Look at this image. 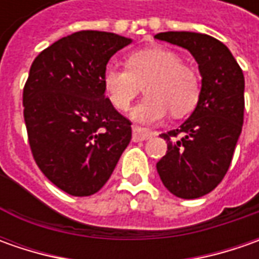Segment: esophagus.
Instances as JSON below:
<instances>
[{
  "instance_id": "esophagus-1",
  "label": "esophagus",
  "mask_w": 259,
  "mask_h": 259,
  "mask_svg": "<svg viewBox=\"0 0 259 259\" xmlns=\"http://www.w3.org/2000/svg\"><path fill=\"white\" fill-rule=\"evenodd\" d=\"M154 133L147 130V128H143V126H137L134 125L133 126V141H144L147 138L153 137Z\"/></svg>"
}]
</instances>
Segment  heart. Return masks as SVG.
<instances>
[{
	"label": "heart",
	"mask_w": 259,
	"mask_h": 259,
	"mask_svg": "<svg viewBox=\"0 0 259 259\" xmlns=\"http://www.w3.org/2000/svg\"><path fill=\"white\" fill-rule=\"evenodd\" d=\"M105 94L118 111H126L145 91L133 116L141 122L160 119L170 111L179 118L193 111L202 94L200 76L167 47H148L126 57L125 69L108 67L102 76Z\"/></svg>",
	"instance_id": "obj_1"
}]
</instances>
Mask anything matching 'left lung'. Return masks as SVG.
<instances>
[{
    "instance_id": "1",
    "label": "left lung",
    "mask_w": 259,
    "mask_h": 259,
    "mask_svg": "<svg viewBox=\"0 0 259 259\" xmlns=\"http://www.w3.org/2000/svg\"><path fill=\"white\" fill-rule=\"evenodd\" d=\"M154 37L187 49L202 75L196 109L177 130L161 134L167 153L157 163L170 193L197 199L222 182L232 161L244 124V73L229 49L210 35L167 31Z\"/></svg>"
}]
</instances>
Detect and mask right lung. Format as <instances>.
I'll return each mask as SVG.
<instances>
[{
	"label": "right lung",
	"mask_w": 259,
	"mask_h": 259,
	"mask_svg": "<svg viewBox=\"0 0 259 259\" xmlns=\"http://www.w3.org/2000/svg\"><path fill=\"white\" fill-rule=\"evenodd\" d=\"M131 38L83 30L37 56L23 89L24 121L35 164L60 190L102 189L131 141V121L105 96L109 59Z\"/></svg>",
	"instance_id": "add662e5"
}]
</instances>
